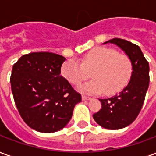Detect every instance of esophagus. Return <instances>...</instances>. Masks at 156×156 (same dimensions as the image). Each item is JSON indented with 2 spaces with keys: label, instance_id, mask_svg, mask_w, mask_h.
I'll return each mask as SVG.
<instances>
[{
  "label": "esophagus",
  "instance_id": "esophagus-1",
  "mask_svg": "<svg viewBox=\"0 0 156 156\" xmlns=\"http://www.w3.org/2000/svg\"><path fill=\"white\" fill-rule=\"evenodd\" d=\"M82 99H83V101H87V100H91L92 98L90 97H87V96H82Z\"/></svg>",
  "mask_w": 156,
  "mask_h": 156
}]
</instances>
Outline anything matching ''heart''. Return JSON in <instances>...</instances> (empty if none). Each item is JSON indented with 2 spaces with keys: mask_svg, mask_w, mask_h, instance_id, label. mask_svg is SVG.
<instances>
[{
  "mask_svg": "<svg viewBox=\"0 0 156 156\" xmlns=\"http://www.w3.org/2000/svg\"><path fill=\"white\" fill-rule=\"evenodd\" d=\"M90 71L94 79L80 85L78 89L86 94H98L105 92L106 94H114L120 91L130 78L131 62L125 55L99 47L85 54L81 62L70 59L62 68V76L73 85L85 80Z\"/></svg>",
  "mask_w": 156,
  "mask_h": 156,
  "instance_id": "heart-1",
  "label": "heart"
}]
</instances>
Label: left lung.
Returning a JSON list of instances; mask_svg holds the SVG:
<instances>
[{
	"label": "left lung",
	"instance_id": "1",
	"mask_svg": "<svg viewBox=\"0 0 156 156\" xmlns=\"http://www.w3.org/2000/svg\"><path fill=\"white\" fill-rule=\"evenodd\" d=\"M118 46L127 55L131 62L130 79L118 94L99 99L102 108L93 115L101 127L108 129H119L132 124L140 114L150 83V67L139 46L124 39L114 38L103 44Z\"/></svg>",
	"mask_w": 156,
	"mask_h": 156
}]
</instances>
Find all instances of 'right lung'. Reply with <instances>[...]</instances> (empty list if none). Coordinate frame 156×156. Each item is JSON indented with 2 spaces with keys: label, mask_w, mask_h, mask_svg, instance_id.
Listing matches in <instances>:
<instances>
[{
  "label": "right lung",
  "mask_w": 156,
  "mask_h": 156,
  "mask_svg": "<svg viewBox=\"0 0 156 156\" xmlns=\"http://www.w3.org/2000/svg\"><path fill=\"white\" fill-rule=\"evenodd\" d=\"M65 60L52 52H32L13 65L11 86L15 104L34 130L53 133L63 129L81 102V94L61 76Z\"/></svg>",
  "instance_id": "right-lung-1"
}]
</instances>
